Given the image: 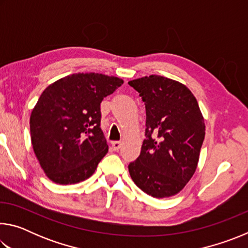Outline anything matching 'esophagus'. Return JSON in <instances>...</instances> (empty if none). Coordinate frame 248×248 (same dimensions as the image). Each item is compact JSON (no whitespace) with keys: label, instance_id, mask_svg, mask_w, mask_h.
I'll list each match as a JSON object with an SVG mask.
<instances>
[{"label":"esophagus","instance_id":"34e87169","mask_svg":"<svg viewBox=\"0 0 248 248\" xmlns=\"http://www.w3.org/2000/svg\"><path fill=\"white\" fill-rule=\"evenodd\" d=\"M111 146L114 151H119V149L121 148V143L119 141H114V142H111Z\"/></svg>","mask_w":248,"mask_h":248}]
</instances>
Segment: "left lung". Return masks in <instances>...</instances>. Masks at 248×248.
I'll list each match as a JSON object with an SVG mask.
<instances>
[{
  "mask_svg": "<svg viewBox=\"0 0 248 248\" xmlns=\"http://www.w3.org/2000/svg\"><path fill=\"white\" fill-rule=\"evenodd\" d=\"M145 105V139L128 166L141 190L154 197L174 196L195 174L204 140L198 102L184 84L159 75L129 83Z\"/></svg>",
  "mask_w": 248,
  "mask_h": 248,
  "instance_id": "obj_1",
  "label": "left lung"
}]
</instances>
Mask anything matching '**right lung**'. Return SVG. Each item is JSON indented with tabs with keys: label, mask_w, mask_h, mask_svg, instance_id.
Masks as SVG:
<instances>
[{
	"label": "right lung",
	"mask_w": 248,
	"mask_h": 248,
	"mask_svg": "<svg viewBox=\"0 0 248 248\" xmlns=\"http://www.w3.org/2000/svg\"><path fill=\"white\" fill-rule=\"evenodd\" d=\"M124 81L99 73H75L46 89L31 115V144L53 183L87 179L106 153L100 103Z\"/></svg>",
	"instance_id": "right-lung-1"
}]
</instances>
